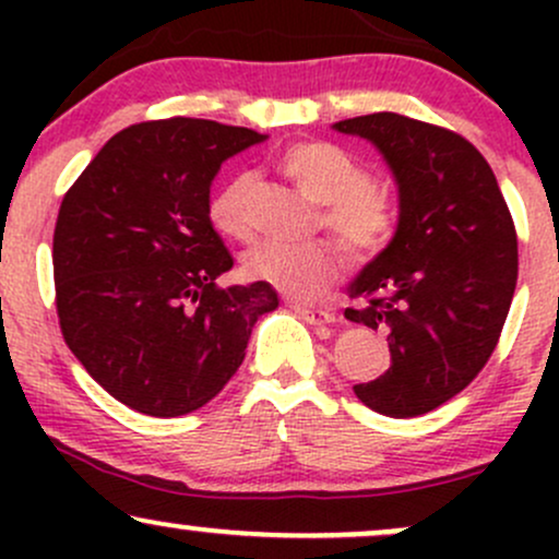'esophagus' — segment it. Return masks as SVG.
<instances>
[{"label": "esophagus", "instance_id": "1", "mask_svg": "<svg viewBox=\"0 0 559 559\" xmlns=\"http://www.w3.org/2000/svg\"><path fill=\"white\" fill-rule=\"evenodd\" d=\"M292 307H294V312H297L301 320H307L310 325L336 323V312H331V310H318V307H305V305H292Z\"/></svg>", "mask_w": 559, "mask_h": 559}]
</instances>
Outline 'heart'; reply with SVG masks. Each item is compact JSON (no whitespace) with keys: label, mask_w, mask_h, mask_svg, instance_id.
I'll use <instances>...</instances> for the list:
<instances>
[{"label":"heart","mask_w":559,"mask_h":559,"mask_svg":"<svg viewBox=\"0 0 559 559\" xmlns=\"http://www.w3.org/2000/svg\"><path fill=\"white\" fill-rule=\"evenodd\" d=\"M281 168L312 202L323 204V226L355 260L373 258L394 230V199L355 155L331 141H301L281 155ZM252 173H236L210 202V221L230 239H249L252 221ZM247 273L288 294L318 297L338 273V252L331 241H265L243 258Z\"/></svg>","instance_id":"obj_1"}]
</instances>
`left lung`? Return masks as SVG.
<instances>
[{
  "mask_svg": "<svg viewBox=\"0 0 559 559\" xmlns=\"http://www.w3.org/2000/svg\"><path fill=\"white\" fill-rule=\"evenodd\" d=\"M386 159L400 221L346 294L344 318L389 333L391 368L357 383L365 407L389 418L431 413L480 373L510 312L518 236L497 178L460 133L373 112L338 120Z\"/></svg>",
  "mask_w": 559,
  "mask_h": 559,
  "instance_id": "8db88e82",
  "label": "left lung"
}]
</instances>
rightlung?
Wrapping results in <instances>:
<instances>
[{"label": "right lung", "mask_w": 559, "mask_h": 559, "mask_svg": "<svg viewBox=\"0 0 559 559\" xmlns=\"http://www.w3.org/2000/svg\"><path fill=\"white\" fill-rule=\"evenodd\" d=\"M252 128L170 118L123 128L68 189L55 226L60 329L107 394L152 418L204 407L239 370L254 323L278 307L265 281L221 288L234 267L210 221L228 157Z\"/></svg>", "instance_id": "obj_1"}]
</instances>
